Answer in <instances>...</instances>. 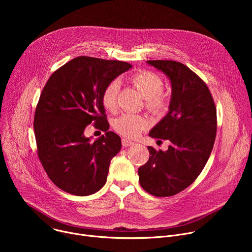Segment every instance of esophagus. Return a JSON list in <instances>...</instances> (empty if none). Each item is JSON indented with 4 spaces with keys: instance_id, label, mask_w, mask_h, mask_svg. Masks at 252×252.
<instances>
[{
    "instance_id": "34e87169",
    "label": "esophagus",
    "mask_w": 252,
    "mask_h": 252,
    "mask_svg": "<svg viewBox=\"0 0 252 252\" xmlns=\"http://www.w3.org/2000/svg\"><path fill=\"white\" fill-rule=\"evenodd\" d=\"M122 142H123V146L126 147V148L134 145L133 141H131V140H129V139H127V138H123V139H122Z\"/></svg>"
}]
</instances>
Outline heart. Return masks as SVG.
Returning <instances> with one entry per match:
<instances>
[{
  "label": "heart",
  "instance_id": "obj_1",
  "mask_svg": "<svg viewBox=\"0 0 252 252\" xmlns=\"http://www.w3.org/2000/svg\"><path fill=\"white\" fill-rule=\"evenodd\" d=\"M134 88L147 99V106L153 112L160 113L167 105L166 98L160 94L163 88L162 79L150 70H141L131 78ZM120 90L119 81L115 80L105 87L101 94V101L104 109L112 113L118 109V95ZM115 129L122 135L136 137L148 126V121L133 114H124L114 121Z\"/></svg>",
  "mask_w": 252,
  "mask_h": 252
}]
</instances>
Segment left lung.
I'll return each mask as SVG.
<instances>
[{"instance_id": "obj_1", "label": "left lung", "mask_w": 252, "mask_h": 252, "mask_svg": "<svg viewBox=\"0 0 252 252\" xmlns=\"http://www.w3.org/2000/svg\"><path fill=\"white\" fill-rule=\"evenodd\" d=\"M171 86L167 114L150 130L167 139L166 151L148 147L149 161L138 168L141 188L155 196H171L189 187L211 154L217 134V109L204 82L182 63L147 61Z\"/></svg>"}]
</instances>
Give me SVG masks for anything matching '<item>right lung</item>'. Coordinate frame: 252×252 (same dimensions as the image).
Listing matches in <instances>:
<instances>
[{"label": "right lung", "mask_w": 252, "mask_h": 252, "mask_svg": "<svg viewBox=\"0 0 252 252\" xmlns=\"http://www.w3.org/2000/svg\"><path fill=\"white\" fill-rule=\"evenodd\" d=\"M132 65L121 61L78 57L57 69L35 109L33 129L38 156L51 181L79 196L98 191L106 183L121 137L109 131L101 94ZM91 123L105 131L95 141L84 135Z\"/></svg>", "instance_id": "add662e5"}]
</instances>
